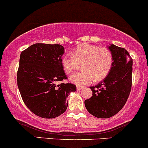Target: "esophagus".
<instances>
[{"label":"esophagus","instance_id":"34e87169","mask_svg":"<svg viewBox=\"0 0 148 148\" xmlns=\"http://www.w3.org/2000/svg\"><path fill=\"white\" fill-rule=\"evenodd\" d=\"M83 88H84L83 86H77V90H82V89H83Z\"/></svg>","mask_w":148,"mask_h":148}]
</instances>
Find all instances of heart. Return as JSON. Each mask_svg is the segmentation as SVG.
<instances>
[{"label":"heart","instance_id":"heart-1","mask_svg":"<svg viewBox=\"0 0 148 148\" xmlns=\"http://www.w3.org/2000/svg\"><path fill=\"white\" fill-rule=\"evenodd\" d=\"M61 63L67 74L77 70L82 63V70L72 75L70 80L77 85H84L106 77L112 68L113 56L107 47L82 44L75 48L71 54L64 55Z\"/></svg>","mask_w":148,"mask_h":148}]
</instances>
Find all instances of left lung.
<instances>
[{"instance_id": "left-lung-1", "label": "left lung", "mask_w": 148, "mask_h": 148, "mask_svg": "<svg viewBox=\"0 0 148 148\" xmlns=\"http://www.w3.org/2000/svg\"><path fill=\"white\" fill-rule=\"evenodd\" d=\"M113 64L99 84L90 86L92 95L84 101L86 108L97 118L106 119L121 110L130 95L132 84V58L124 48L111 45Z\"/></svg>"}]
</instances>
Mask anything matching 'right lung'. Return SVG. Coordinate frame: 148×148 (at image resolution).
<instances>
[{"mask_svg": "<svg viewBox=\"0 0 148 148\" xmlns=\"http://www.w3.org/2000/svg\"><path fill=\"white\" fill-rule=\"evenodd\" d=\"M64 51L60 45L36 43L21 54L18 89L26 106L40 117L52 119L64 112L66 97L76 90L73 84L62 82L67 79L61 63Z\"/></svg>", "mask_w": 148, "mask_h": 148, "instance_id": "add662e5", "label": "right lung"}]
</instances>
